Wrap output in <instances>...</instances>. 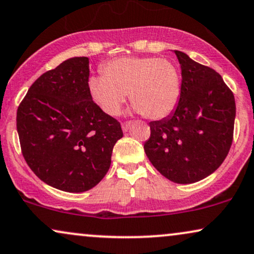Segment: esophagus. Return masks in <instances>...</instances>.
Listing matches in <instances>:
<instances>
[{
    "mask_svg": "<svg viewBox=\"0 0 254 254\" xmlns=\"http://www.w3.org/2000/svg\"><path fill=\"white\" fill-rule=\"evenodd\" d=\"M131 125H133V123H130V121H128V123L123 124V130L125 131V133L129 130V128L131 127Z\"/></svg>",
    "mask_w": 254,
    "mask_h": 254,
    "instance_id": "34e87169",
    "label": "esophagus"
}]
</instances>
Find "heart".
<instances>
[{
	"label": "heart",
	"instance_id": "heart-1",
	"mask_svg": "<svg viewBox=\"0 0 254 254\" xmlns=\"http://www.w3.org/2000/svg\"><path fill=\"white\" fill-rule=\"evenodd\" d=\"M88 90L107 114H119L129 94L135 110L148 119L157 120L175 110L181 94V75L167 59L121 57L106 63L103 75L91 77Z\"/></svg>",
	"mask_w": 254,
	"mask_h": 254
}]
</instances>
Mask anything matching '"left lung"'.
Segmentation results:
<instances>
[{
	"label": "left lung",
	"mask_w": 254,
	"mask_h": 254,
	"mask_svg": "<svg viewBox=\"0 0 254 254\" xmlns=\"http://www.w3.org/2000/svg\"><path fill=\"white\" fill-rule=\"evenodd\" d=\"M182 71L179 104L168 118L150 121L148 159L166 179L195 183L211 175L228 156L236 103L219 73L175 50Z\"/></svg>",
	"instance_id": "left-lung-1"
}]
</instances>
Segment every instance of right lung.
Listing matches in <instances>:
<instances>
[{
    "instance_id": "right-lung-1",
    "label": "right lung",
    "mask_w": 254,
    "mask_h": 254,
    "mask_svg": "<svg viewBox=\"0 0 254 254\" xmlns=\"http://www.w3.org/2000/svg\"><path fill=\"white\" fill-rule=\"evenodd\" d=\"M87 57H73L43 73L29 88L16 117L25 162L56 189L84 192L110 169L123 137L120 123L92 100Z\"/></svg>"
}]
</instances>
